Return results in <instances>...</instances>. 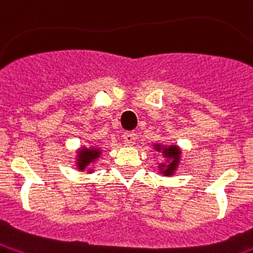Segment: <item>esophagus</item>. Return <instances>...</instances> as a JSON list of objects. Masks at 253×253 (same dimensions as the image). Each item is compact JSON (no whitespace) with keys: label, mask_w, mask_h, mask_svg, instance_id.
<instances>
[{"label":"esophagus","mask_w":253,"mask_h":253,"mask_svg":"<svg viewBox=\"0 0 253 253\" xmlns=\"http://www.w3.org/2000/svg\"><path fill=\"white\" fill-rule=\"evenodd\" d=\"M135 139H136L135 132L128 131V132H125V134H123V141H125V143H126L127 146L134 145V143H135Z\"/></svg>","instance_id":"esophagus-1"}]
</instances>
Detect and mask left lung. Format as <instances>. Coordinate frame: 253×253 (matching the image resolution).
Segmentation results:
<instances>
[{
    "mask_svg": "<svg viewBox=\"0 0 253 253\" xmlns=\"http://www.w3.org/2000/svg\"><path fill=\"white\" fill-rule=\"evenodd\" d=\"M153 149L157 153H160L164 157V162L158 164L160 174L164 177H173L175 171L178 170L181 158H182V150L177 145H164V143H153Z\"/></svg>",
    "mask_w": 253,
    "mask_h": 253,
    "instance_id": "8db88e82",
    "label": "left lung"
}]
</instances>
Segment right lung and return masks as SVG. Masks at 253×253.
Returning <instances> with one entry per match:
<instances>
[{"label":"right lung","instance_id":"right-lung-1","mask_svg":"<svg viewBox=\"0 0 253 253\" xmlns=\"http://www.w3.org/2000/svg\"><path fill=\"white\" fill-rule=\"evenodd\" d=\"M103 149L100 146H82L79 150H76L75 157V166L79 171L87 170V173L95 171V164L102 157Z\"/></svg>","mask_w":253,"mask_h":253}]
</instances>
